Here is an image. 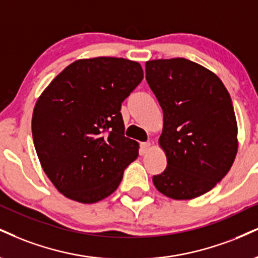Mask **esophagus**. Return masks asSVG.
<instances>
[{
  "label": "esophagus",
  "instance_id": "esophagus-1",
  "mask_svg": "<svg viewBox=\"0 0 258 258\" xmlns=\"http://www.w3.org/2000/svg\"><path fill=\"white\" fill-rule=\"evenodd\" d=\"M150 142H145V143H142L141 144V155H145L149 151V149H150Z\"/></svg>",
  "mask_w": 258,
  "mask_h": 258
}]
</instances>
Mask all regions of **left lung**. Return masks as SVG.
<instances>
[{
    "label": "left lung",
    "mask_w": 258,
    "mask_h": 258,
    "mask_svg": "<svg viewBox=\"0 0 258 258\" xmlns=\"http://www.w3.org/2000/svg\"><path fill=\"white\" fill-rule=\"evenodd\" d=\"M145 73L163 110L160 144L167 155L154 185L174 200L202 196L227 174L237 155L231 96L213 72L182 57L148 61Z\"/></svg>",
    "instance_id": "left-lung-1"
}]
</instances>
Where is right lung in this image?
<instances>
[{
  "label": "right lung",
  "instance_id": "obj_1",
  "mask_svg": "<svg viewBox=\"0 0 258 258\" xmlns=\"http://www.w3.org/2000/svg\"><path fill=\"white\" fill-rule=\"evenodd\" d=\"M138 62L121 57L78 60L37 101L32 137L45 174L62 195L95 203L116 190L138 157L125 137L121 103L143 80Z\"/></svg>",
  "mask_w": 258,
  "mask_h": 258
}]
</instances>
